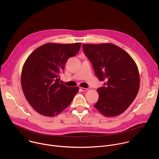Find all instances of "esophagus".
Segmentation results:
<instances>
[{
	"mask_svg": "<svg viewBox=\"0 0 159 159\" xmlns=\"http://www.w3.org/2000/svg\"><path fill=\"white\" fill-rule=\"evenodd\" d=\"M89 89V88H84V87H80V90L82 91H87Z\"/></svg>",
	"mask_w": 159,
	"mask_h": 159,
	"instance_id": "esophagus-1",
	"label": "esophagus"
}]
</instances>
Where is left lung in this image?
<instances>
[{"mask_svg": "<svg viewBox=\"0 0 159 159\" xmlns=\"http://www.w3.org/2000/svg\"><path fill=\"white\" fill-rule=\"evenodd\" d=\"M82 48L96 75L104 82L97 89L99 99L94 107L107 117L121 114L139 92L140 75L137 64L127 52L114 44H83Z\"/></svg>", "mask_w": 159, "mask_h": 159, "instance_id": "obj_1", "label": "left lung"}]
</instances>
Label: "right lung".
I'll return each instance as SVG.
<instances>
[{"label":"right lung","instance_id":"add662e5","mask_svg":"<svg viewBox=\"0 0 159 159\" xmlns=\"http://www.w3.org/2000/svg\"><path fill=\"white\" fill-rule=\"evenodd\" d=\"M81 43H47L34 50L21 73V85L26 99L40 115L53 116L71 103L79 87L60 83V74L67 60L76 55Z\"/></svg>","mask_w":159,"mask_h":159}]
</instances>
